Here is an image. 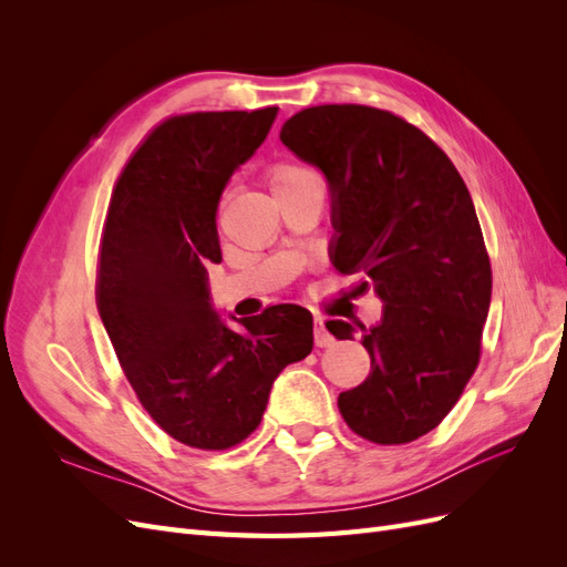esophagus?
I'll return each instance as SVG.
<instances>
[{
  "instance_id": "34e87169",
  "label": "esophagus",
  "mask_w": 567,
  "mask_h": 567,
  "mask_svg": "<svg viewBox=\"0 0 567 567\" xmlns=\"http://www.w3.org/2000/svg\"><path fill=\"white\" fill-rule=\"evenodd\" d=\"M315 346L317 348H329L333 346V336L326 331L323 326V319L321 317H315Z\"/></svg>"
}]
</instances>
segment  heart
I'll use <instances>...</instances> for the list:
<instances>
[{
    "mask_svg": "<svg viewBox=\"0 0 567 567\" xmlns=\"http://www.w3.org/2000/svg\"><path fill=\"white\" fill-rule=\"evenodd\" d=\"M302 175H310V169L307 167H300V165H277L271 169V186H279V184H286L290 179H298Z\"/></svg>",
    "mask_w": 567,
    "mask_h": 567,
    "instance_id": "heart-1",
    "label": "heart"
}]
</instances>
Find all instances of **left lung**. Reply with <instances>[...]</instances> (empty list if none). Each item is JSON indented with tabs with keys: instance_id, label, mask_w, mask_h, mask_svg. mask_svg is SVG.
<instances>
[{
	"instance_id": "obj_1",
	"label": "left lung",
	"mask_w": 567,
	"mask_h": 567,
	"mask_svg": "<svg viewBox=\"0 0 567 567\" xmlns=\"http://www.w3.org/2000/svg\"><path fill=\"white\" fill-rule=\"evenodd\" d=\"M281 142L329 179L331 262L385 302L362 329L369 379L340 392L352 431L375 444L431 433L480 362L492 267L466 184L431 136L390 111L329 104L286 120ZM336 338L348 321H326Z\"/></svg>"
}]
</instances>
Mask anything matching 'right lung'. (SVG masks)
<instances>
[{"instance_id": "add662e5", "label": "right lung", "mask_w": 567, "mask_h": 567, "mask_svg": "<svg viewBox=\"0 0 567 567\" xmlns=\"http://www.w3.org/2000/svg\"><path fill=\"white\" fill-rule=\"evenodd\" d=\"M279 109L167 117L117 177L96 274V307L136 398L186 447L221 452L262 421L271 383L312 352V315L271 305L236 319L210 305L221 262L217 205Z\"/></svg>"}]
</instances>
